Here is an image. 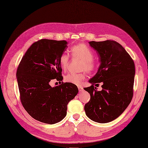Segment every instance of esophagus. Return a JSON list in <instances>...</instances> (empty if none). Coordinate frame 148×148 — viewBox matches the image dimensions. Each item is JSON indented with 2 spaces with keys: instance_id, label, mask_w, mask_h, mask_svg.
Masks as SVG:
<instances>
[{
  "instance_id": "esophagus-1",
  "label": "esophagus",
  "mask_w": 148,
  "mask_h": 148,
  "mask_svg": "<svg viewBox=\"0 0 148 148\" xmlns=\"http://www.w3.org/2000/svg\"><path fill=\"white\" fill-rule=\"evenodd\" d=\"M78 89L79 90V92H82L83 91V90H84V89H83L82 86H78Z\"/></svg>"
}]
</instances>
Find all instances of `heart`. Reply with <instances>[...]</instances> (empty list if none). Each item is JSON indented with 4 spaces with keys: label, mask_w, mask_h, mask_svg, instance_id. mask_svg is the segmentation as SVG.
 <instances>
[{
    "label": "heart",
    "mask_w": 148,
    "mask_h": 148,
    "mask_svg": "<svg viewBox=\"0 0 148 148\" xmlns=\"http://www.w3.org/2000/svg\"><path fill=\"white\" fill-rule=\"evenodd\" d=\"M71 53L73 56L82 60L81 69L86 70L89 73L92 72L96 67V63L93 59L94 54L88 45L85 44H79L71 48ZM69 56L66 53H63L59 57V63L63 69L66 70L69 65ZM86 78V72L80 73H70L67 74L64 79L67 82L80 85Z\"/></svg>",
    "instance_id": "1"
}]
</instances>
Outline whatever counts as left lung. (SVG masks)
<instances>
[{
  "label": "left lung",
  "instance_id": "1",
  "mask_svg": "<svg viewBox=\"0 0 148 148\" xmlns=\"http://www.w3.org/2000/svg\"><path fill=\"white\" fill-rule=\"evenodd\" d=\"M96 51L100 66L89 82L91 86L84 89L90 95L85 104L86 114L99 123H107L117 118L130 104L133 96L135 66L124 48L116 41H90ZM102 82L100 92L93 87ZM96 86V85H95Z\"/></svg>",
  "mask_w": 148,
  "mask_h": 148
}]
</instances>
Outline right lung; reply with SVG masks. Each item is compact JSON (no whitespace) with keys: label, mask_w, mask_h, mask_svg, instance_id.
<instances>
[{"label":"right lung","mask_w":148,"mask_h":148,"mask_svg":"<svg viewBox=\"0 0 148 148\" xmlns=\"http://www.w3.org/2000/svg\"><path fill=\"white\" fill-rule=\"evenodd\" d=\"M67 42L41 39L25 53L16 76L22 106L29 114L40 122L53 124L67 114L68 103L78 93L69 82L51 87L50 81H62L59 57L66 50Z\"/></svg>","instance_id":"1"}]
</instances>
